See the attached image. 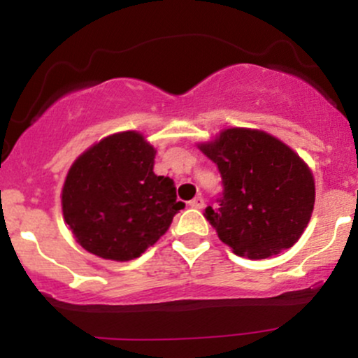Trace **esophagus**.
<instances>
[{"label": "esophagus", "mask_w": 358, "mask_h": 358, "mask_svg": "<svg viewBox=\"0 0 358 358\" xmlns=\"http://www.w3.org/2000/svg\"><path fill=\"white\" fill-rule=\"evenodd\" d=\"M203 205H205V200L202 195H196L195 199L190 200V207L193 208H203Z\"/></svg>", "instance_id": "1"}]
</instances>
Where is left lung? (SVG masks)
<instances>
[{"label": "left lung", "mask_w": 358, "mask_h": 358, "mask_svg": "<svg viewBox=\"0 0 358 358\" xmlns=\"http://www.w3.org/2000/svg\"><path fill=\"white\" fill-rule=\"evenodd\" d=\"M199 150L219 168L224 192L205 217L237 256L266 259L296 244L315 207L310 166L261 129L229 127Z\"/></svg>", "instance_id": "1"}]
</instances>
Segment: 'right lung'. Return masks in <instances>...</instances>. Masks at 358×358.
<instances>
[{
    "label": "right lung",
    "instance_id": "right-lung-1",
    "mask_svg": "<svg viewBox=\"0 0 358 358\" xmlns=\"http://www.w3.org/2000/svg\"><path fill=\"white\" fill-rule=\"evenodd\" d=\"M156 150L138 131H121L85 150L65 176L62 212L87 252L126 262L141 256L185 207L173 180L155 175Z\"/></svg>",
    "mask_w": 358,
    "mask_h": 358
}]
</instances>
